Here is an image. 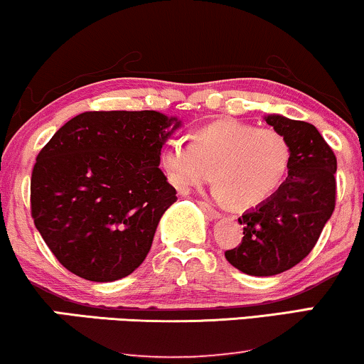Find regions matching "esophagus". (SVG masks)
<instances>
[{"label": "esophagus", "instance_id": "esophagus-1", "mask_svg": "<svg viewBox=\"0 0 364 364\" xmlns=\"http://www.w3.org/2000/svg\"><path fill=\"white\" fill-rule=\"evenodd\" d=\"M198 205H200L201 208H203L206 213L211 216V218H218V216H220V211L215 210L213 206H211L210 203H206V201H198Z\"/></svg>", "mask_w": 364, "mask_h": 364}]
</instances>
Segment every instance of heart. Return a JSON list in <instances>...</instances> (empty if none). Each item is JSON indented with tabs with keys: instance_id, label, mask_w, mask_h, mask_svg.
I'll return each mask as SVG.
<instances>
[{
	"instance_id": "1",
	"label": "heart",
	"mask_w": 364,
	"mask_h": 364,
	"mask_svg": "<svg viewBox=\"0 0 364 364\" xmlns=\"http://www.w3.org/2000/svg\"><path fill=\"white\" fill-rule=\"evenodd\" d=\"M292 149L282 132L223 119L195 132L193 142L171 139L161 153L166 176L179 191L215 178L216 196L235 208H254L279 190Z\"/></svg>"
}]
</instances>
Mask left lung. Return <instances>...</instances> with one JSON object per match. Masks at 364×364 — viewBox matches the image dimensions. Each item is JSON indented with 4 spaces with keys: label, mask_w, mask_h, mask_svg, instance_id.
Listing matches in <instances>:
<instances>
[{
    "label": "left lung",
    "mask_w": 364,
    "mask_h": 364,
    "mask_svg": "<svg viewBox=\"0 0 364 364\" xmlns=\"http://www.w3.org/2000/svg\"><path fill=\"white\" fill-rule=\"evenodd\" d=\"M292 149L284 185L255 210L243 213L242 242L225 257L243 274L269 277L292 269L319 240L336 206V163L319 131L309 122L267 116Z\"/></svg>",
    "instance_id": "8db88e82"
}]
</instances>
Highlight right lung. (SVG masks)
<instances>
[{
  "label": "right lung",
  "instance_id": "add662e5",
  "mask_svg": "<svg viewBox=\"0 0 364 364\" xmlns=\"http://www.w3.org/2000/svg\"><path fill=\"white\" fill-rule=\"evenodd\" d=\"M178 126L154 110H90L41 148L31 218L67 270L112 282L144 262L159 218L178 200L159 169L161 148Z\"/></svg>",
  "mask_w": 364,
  "mask_h": 364
}]
</instances>
